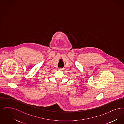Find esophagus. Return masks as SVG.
<instances>
[{
	"instance_id": "34e87169",
	"label": "esophagus",
	"mask_w": 124,
	"mask_h": 124,
	"mask_svg": "<svg viewBox=\"0 0 124 124\" xmlns=\"http://www.w3.org/2000/svg\"><path fill=\"white\" fill-rule=\"evenodd\" d=\"M59 70L60 71H63L64 70V69L62 68H59Z\"/></svg>"
}]
</instances>
